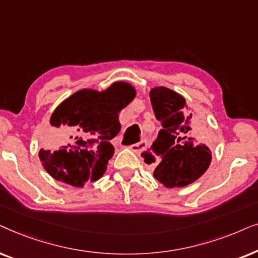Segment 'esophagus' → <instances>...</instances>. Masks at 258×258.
Instances as JSON below:
<instances>
[{
  "label": "esophagus",
  "mask_w": 258,
  "mask_h": 258,
  "mask_svg": "<svg viewBox=\"0 0 258 258\" xmlns=\"http://www.w3.org/2000/svg\"><path fill=\"white\" fill-rule=\"evenodd\" d=\"M146 146H147V142H146V140H142V142L136 143V144H132V145H130L128 149L132 150L133 152L139 153V152H142L143 150H145Z\"/></svg>",
  "instance_id": "esophagus-1"
}]
</instances>
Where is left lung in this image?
Returning <instances> with one entry per match:
<instances>
[{
  "mask_svg": "<svg viewBox=\"0 0 258 258\" xmlns=\"http://www.w3.org/2000/svg\"><path fill=\"white\" fill-rule=\"evenodd\" d=\"M150 98L163 130L142 157L153 165L154 178L166 187L194 183L211 163V151L204 144V123L186 112L185 99L169 88H153Z\"/></svg>",
  "mask_w": 258,
  "mask_h": 258,
  "instance_id": "8db88e82",
  "label": "left lung"
}]
</instances>
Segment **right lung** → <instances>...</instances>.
Segmentation results:
<instances>
[{"mask_svg": "<svg viewBox=\"0 0 258 258\" xmlns=\"http://www.w3.org/2000/svg\"><path fill=\"white\" fill-rule=\"evenodd\" d=\"M135 97V88L120 81L100 93L82 89L57 106L50 118L56 139L39 153L47 172L78 187L99 179L114 152L109 140L121 128L119 112Z\"/></svg>", "mask_w": 258, "mask_h": 258, "instance_id": "obj_1", "label": "right lung"}]
</instances>
